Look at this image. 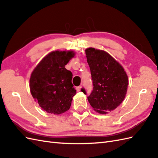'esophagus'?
<instances>
[{
  "label": "esophagus",
  "instance_id": "esophagus-1",
  "mask_svg": "<svg viewBox=\"0 0 158 158\" xmlns=\"http://www.w3.org/2000/svg\"><path fill=\"white\" fill-rule=\"evenodd\" d=\"M81 85H79V86H77V87L76 88V89H77V91H80L81 90Z\"/></svg>",
  "mask_w": 158,
  "mask_h": 158
}]
</instances>
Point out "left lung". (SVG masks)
I'll return each mask as SVG.
<instances>
[{"label": "left lung", "mask_w": 158, "mask_h": 158, "mask_svg": "<svg viewBox=\"0 0 158 158\" xmlns=\"http://www.w3.org/2000/svg\"><path fill=\"white\" fill-rule=\"evenodd\" d=\"M85 54L93 83L88 100L96 112L107 114L124 100L127 90V75L121 65L106 51L89 48ZM81 91L87 94L84 88Z\"/></svg>", "instance_id": "left-lung-1"}]
</instances>
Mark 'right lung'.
Returning <instances> with one entry per match:
<instances>
[{
    "mask_svg": "<svg viewBox=\"0 0 158 158\" xmlns=\"http://www.w3.org/2000/svg\"><path fill=\"white\" fill-rule=\"evenodd\" d=\"M74 55L73 51L51 52L31 75V93L46 112L60 114L70 109L76 89L72 83L73 74L65 66Z\"/></svg>",
    "mask_w": 158,
    "mask_h": 158,
    "instance_id": "add662e5",
    "label": "right lung"
}]
</instances>
